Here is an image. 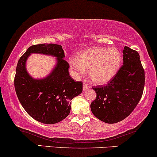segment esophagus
Returning <instances> with one entry per match:
<instances>
[{"mask_svg": "<svg viewBox=\"0 0 157 157\" xmlns=\"http://www.w3.org/2000/svg\"><path fill=\"white\" fill-rule=\"evenodd\" d=\"M90 86H89V85L86 84H83V90H88V89H90Z\"/></svg>", "mask_w": 157, "mask_h": 157, "instance_id": "1", "label": "esophagus"}]
</instances>
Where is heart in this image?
<instances>
[{
	"instance_id": "obj_1",
	"label": "heart",
	"mask_w": 157,
	"mask_h": 157,
	"mask_svg": "<svg viewBox=\"0 0 157 157\" xmlns=\"http://www.w3.org/2000/svg\"><path fill=\"white\" fill-rule=\"evenodd\" d=\"M121 61V54L115 48L92 47L79 53L77 59H71V67L76 75H84L90 70L92 82L105 84L117 74Z\"/></svg>"
}]
</instances>
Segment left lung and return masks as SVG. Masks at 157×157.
I'll use <instances>...</instances> for the list:
<instances>
[{"mask_svg":"<svg viewBox=\"0 0 157 157\" xmlns=\"http://www.w3.org/2000/svg\"><path fill=\"white\" fill-rule=\"evenodd\" d=\"M123 62L107 85L92 87L97 97L91 103V111L98 119L108 124L117 123L128 117L144 92L145 73L138 52L124 46Z\"/></svg>","mask_w":157,"mask_h":157,"instance_id":"obj_1","label":"left lung"}]
</instances>
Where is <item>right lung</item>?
<instances>
[{"mask_svg": "<svg viewBox=\"0 0 157 157\" xmlns=\"http://www.w3.org/2000/svg\"><path fill=\"white\" fill-rule=\"evenodd\" d=\"M31 53L56 58V65L45 78L34 79L26 71V62ZM64 57L62 46L41 44L30 46L17 63L14 78L17 98L25 111L39 122L53 124L65 119L71 112V100L82 92V82L71 78Z\"/></svg>", "mask_w": 157, "mask_h": 157, "instance_id": "obj_1", "label": "right lung"}]
</instances>
